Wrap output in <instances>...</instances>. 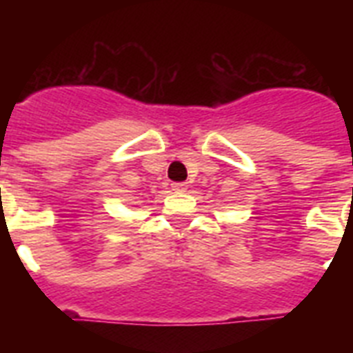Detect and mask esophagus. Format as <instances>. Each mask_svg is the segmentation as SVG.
Segmentation results:
<instances>
[{"mask_svg": "<svg viewBox=\"0 0 353 353\" xmlns=\"http://www.w3.org/2000/svg\"><path fill=\"white\" fill-rule=\"evenodd\" d=\"M187 187V183H172V190H176V192H185Z\"/></svg>", "mask_w": 353, "mask_h": 353, "instance_id": "obj_1", "label": "esophagus"}]
</instances>
